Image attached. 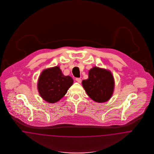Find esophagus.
<instances>
[{"instance_id": "34e87169", "label": "esophagus", "mask_w": 154, "mask_h": 154, "mask_svg": "<svg viewBox=\"0 0 154 154\" xmlns=\"http://www.w3.org/2000/svg\"><path fill=\"white\" fill-rule=\"evenodd\" d=\"M75 80L79 82V83H81L82 82V79H81L80 78H76Z\"/></svg>"}]
</instances>
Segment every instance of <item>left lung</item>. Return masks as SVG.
<instances>
[{"label":"left lung","instance_id":"left-lung-1","mask_svg":"<svg viewBox=\"0 0 154 154\" xmlns=\"http://www.w3.org/2000/svg\"><path fill=\"white\" fill-rule=\"evenodd\" d=\"M82 84L90 98L96 102L103 103L112 97L115 81L110 71L95 66L89 70V78L83 80Z\"/></svg>","mask_w":154,"mask_h":154}]
</instances>
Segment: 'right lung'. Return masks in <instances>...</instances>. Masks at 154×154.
Listing matches in <instances>:
<instances>
[{
	"instance_id": "right-lung-1",
	"label": "right lung",
	"mask_w": 154,
	"mask_h": 154,
	"mask_svg": "<svg viewBox=\"0 0 154 154\" xmlns=\"http://www.w3.org/2000/svg\"><path fill=\"white\" fill-rule=\"evenodd\" d=\"M73 83L72 78L63 75L59 66H56L42 72L38 81V90L45 100L54 103L65 95Z\"/></svg>"
}]
</instances>
